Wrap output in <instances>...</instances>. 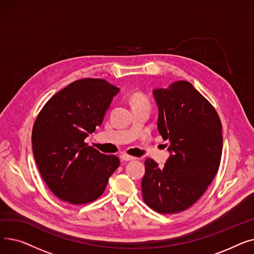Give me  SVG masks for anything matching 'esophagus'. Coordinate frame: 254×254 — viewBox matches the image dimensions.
I'll use <instances>...</instances> for the list:
<instances>
[{
  "label": "esophagus",
  "instance_id": "obj_1",
  "mask_svg": "<svg viewBox=\"0 0 254 254\" xmlns=\"http://www.w3.org/2000/svg\"><path fill=\"white\" fill-rule=\"evenodd\" d=\"M120 158H122V161H124V162H130V161H134V159H135V157L127 155V154L120 155Z\"/></svg>",
  "mask_w": 254,
  "mask_h": 254
}]
</instances>
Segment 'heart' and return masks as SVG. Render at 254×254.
<instances>
[{"label": "heart", "mask_w": 254, "mask_h": 254, "mask_svg": "<svg viewBox=\"0 0 254 254\" xmlns=\"http://www.w3.org/2000/svg\"><path fill=\"white\" fill-rule=\"evenodd\" d=\"M130 103H131L132 108H135V107H146V108H149L148 99L146 98L143 93H140V92H136L131 96Z\"/></svg>", "instance_id": "heart-1"}]
</instances>
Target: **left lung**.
<instances>
[{"mask_svg":"<svg viewBox=\"0 0 254 254\" xmlns=\"http://www.w3.org/2000/svg\"><path fill=\"white\" fill-rule=\"evenodd\" d=\"M157 129L169 141L163 168L145 161L144 202L162 214L184 211L203 195L215 177L222 152V127L213 106L189 81L153 89Z\"/></svg>","mask_w":254,"mask_h":254,"instance_id":"left-lung-1","label":"left lung"}]
</instances>
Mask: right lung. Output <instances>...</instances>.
Returning a JSON list of instances; mask_svg holds the SVG:
<instances>
[{
  "mask_svg": "<svg viewBox=\"0 0 254 254\" xmlns=\"http://www.w3.org/2000/svg\"><path fill=\"white\" fill-rule=\"evenodd\" d=\"M120 88L104 79L76 80L56 93L33 127V153L42 178L59 198L74 205L93 202L119 167L115 155L84 142L101 126Z\"/></svg>",
  "mask_w": 254,
  "mask_h": 254,
  "instance_id": "add662e5",
  "label": "right lung"
}]
</instances>
